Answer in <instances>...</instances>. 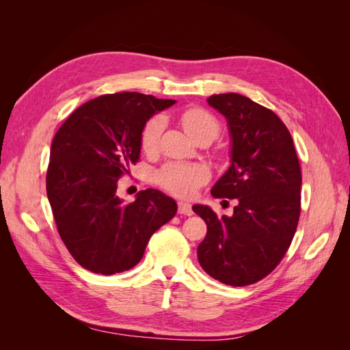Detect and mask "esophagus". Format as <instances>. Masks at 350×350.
Here are the masks:
<instances>
[{
	"label": "esophagus",
	"mask_w": 350,
	"mask_h": 350,
	"mask_svg": "<svg viewBox=\"0 0 350 350\" xmlns=\"http://www.w3.org/2000/svg\"><path fill=\"white\" fill-rule=\"evenodd\" d=\"M178 213L185 215V216H191L193 215V206L189 203H185V201H179V203H178Z\"/></svg>",
	"instance_id": "obj_1"
}]
</instances>
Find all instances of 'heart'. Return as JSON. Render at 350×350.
<instances>
[{
  "instance_id": "b5f03b06",
  "label": "heart",
  "mask_w": 350,
  "mask_h": 350,
  "mask_svg": "<svg viewBox=\"0 0 350 350\" xmlns=\"http://www.w3.org/2000/svg\"><path fill=\"white\" fill-rule=\"evenodd\" d=\"M184 130L196 142H213L220 133V124L216 116L204 108L191 107L179 115ZM162 116H152L140 133L142 150L147 154L154 153L161 142L163 131ZM208 181V171L201 165H189L183 162H167L156 172V183L166 193L175 197H193L198 189Z\"/></svg>"
}]
</instances>
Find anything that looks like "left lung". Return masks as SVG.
I'll return each instance as SVG.
<instances>
[{
	"mask_svg": "<svg viewBox=\"0 0 350 350\" xmlns=\"http://www.w3.org/2000/svg\"><path fill=\"white\" fill-rule=\"evenodd\" d=\"M207 102L226 116L232 137L230 167L211 196L238 204L230 217L193 207L207 225L197 256L208 276L248 286L276 269L291 247L301 216V166L288 126L271 109L238 93Z\"/></svg>",
	"mask_w": 350,
	"mask_h": 350,
	"instance_id": "obj_1",
	"label": "left lung"
}]
</instances>
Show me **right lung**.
Returning a JSON list of instances; mask_svg holds the SVG:
<instances>
[{"instance_id": "add662e5", "label": "right lung", "mask_w": 350, "mask_h": 350, "mask_svg": "<svg viewBox=\"0 0 350 350\" xmlns=\"http://www.w3.org/2000/svg\"><path fill=\"white\" fill-rule=\"evenodd\" d=\"M175 100L121 92L74 111L51 147L46 194L58 234L81 267L98 274L133 269L150 237L176 213V203L144 189L131 203L116 196L118 179L140 161L146 121Z\"/></svg>"}]
</instances>
